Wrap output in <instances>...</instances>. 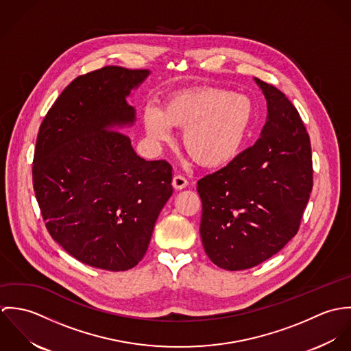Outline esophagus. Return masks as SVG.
Wrapping results in <instances>:
<instances>
[{"instance_id": "34e87169", "label": "esophagus", "mask_w": 351, "mask_h": 351, "mask_svg": "<svg viewBox=\"0 0 351 351\" xmlns=\"http://www.w3.org/2000/svg\"><path fill=\"white\" fill-rule=\"evenodd\" d=\"M186 185H188V180H186L184 176H181V174L174 176V178H173V186H174L176 189H184V188H186Z\"/></svg>"}]
</instances>
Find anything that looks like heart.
Wrapping results in <instances>:
<instances>
[{"label": "heart", "instance_id": "heart-1", "mask_svg": "<svg viewBox=\"0 0 351 351\" xmlns=\"http://www.w3.org/2000/svg\"><path fill=\"white\" fill-rule=\"evenodd\" d=\"M252 123V105L241 95L217 88H200L170 96L163 108L145 109L143 124L154 142L173 139L182 132L185 151L204 167H220L242 149Z\"/></svg>", "mask_w": 351, "mask_h": 351}]
</instances>
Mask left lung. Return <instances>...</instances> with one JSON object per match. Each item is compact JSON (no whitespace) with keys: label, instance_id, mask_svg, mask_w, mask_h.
<instances>
[{"label":"left lung","instance_id":"left-lung-1","mask_svg":"<svg viewBox=\"0 0 351 351\" xmlns=\"http://www.w3.org/2000/svg\"><path fill=\"white\" fill-rule=\"evenodd\" d=\"M255 82L267 101L261 138L197 182L202 246L226 270L250 269L281 250L298 234L313 186L311 142L298 109L274 85Z\"/></svg>","mask_w":351,"mask_h":351}]
</instances>
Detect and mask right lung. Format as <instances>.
I'll return each instance as SVG.
<instances>
[{
	"label": "right lung",
	"mask_w": 351,
	"mask_h": 351,
	"mask_svg": "<svg viewBox=\"0 0 351 351\" xmlns=\"http://www.w3.org/2000/svg\"><path fill=\"white\" fill-rule=\"evenodd\" d=\"M147 75L120 66L80 75L39 128L32 180L46 227L62 249L97 269L138 265L173 195L171 165L138 156L113 128L132 124L125 97Z\"/></svg>",
	"instance_id": "obj_1"
}]
</instances>
